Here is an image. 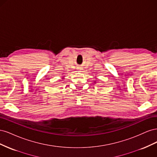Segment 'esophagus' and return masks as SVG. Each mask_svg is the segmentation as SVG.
<instances>
[{
	"label": "esophagus",
	"instance_id": "34e87169",
	"mask_svg": "<svg viewBox=\"0 0 157 157\" xmlns=\"http://www.w3.org/2000/svg\"><path fill=\"white\" fill-rule=\"evenodd\" d=\"M78 69H78V70H80V71H81V70H82V68H81V67H80V68H78Z\"/></svg>",
	"mask_w": 157,
	"mask_h": 157
}]
</instances>
